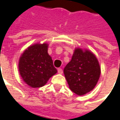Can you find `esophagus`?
<instances>
[{
  "label": "esophagus",
  "mask_w": 120,
  "mask_h": 120,
  "mask_svg": "<svg viewBox=\"0 0 120 120\" xmlns=\"http://www.w3.org/2000/svg\"><path fill=\"white\" fill-rule=\"evenodd\" d=\"M58 73L62 74V73H63V70H62L61 68H58Z\"/></svg>",
  "instance_id": "obj_1"
}]
</instances>
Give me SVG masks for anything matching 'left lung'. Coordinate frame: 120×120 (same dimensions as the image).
Masks as SVG:
<instances>
[{
	"mask_svg": "<svg viewBox=\"0 0 120 120\" xmlns=\"http://www.w3.org/2000/svg\"><path fill=\"white\" fill-rule=\"evenodd\" d=\"M64 73L71 91L82 95L95 86L100 75V67L93 53L78 48L64 67Z\"/></svg>",
	"mask_w": 120,
	"mask_h": 120,
	"instance_id": "8db88e82",
	"label": "left lung"
}]
</instances>
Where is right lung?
Returning a JSON list of instances; mask_svg holds the SVG:
<instances>
[{
  "instance_id": "obj_1",
  "label": "right lung",
  "mask_w": 120,
  "mask_h": 120,
  "mask_svg": "<svg viewBox=\"0 0 120 120\" xmlns=\"http://www.w3.org/2000/svg\"><path fill=\"white\" fill-rule=\"evenodd\" d=\"M47 44H36L26 49L19 60V71L23 80L33 88L44 86L57 73L47 53Z\"/></svg>"
}]
</instances>
